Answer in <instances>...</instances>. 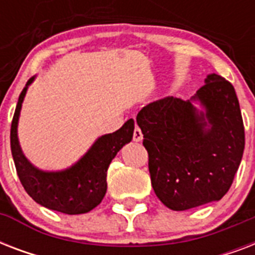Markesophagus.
<instances>
[{
  "label": "esophagus",
  "instance_id": "1",
  "mask_svg": "<svg viewBox=\"0 0 255 255\" xmlns=\"http://www.w3.org/2000/svg\"><path fill=\"white\" fill-rule=\"evenodd\" d=\"M141 139H143V132H141V129H140L137 126L135 127V131H133V141H141Z\"/></svg>",
  "mask_w": 255,
  "mask_h": 255
}]
</instances>
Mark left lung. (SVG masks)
<instances>
[{
	"instance_id": "1",
	"label": "left lung",
	"mask_w": 255,
	"mask_h": 255,
	"mask_svg": "<svg viewBox=\"0 0 255 255\" xmlns=\"http://www.w3.org/2000/svg\"><path fill=\"white\" fill-rule=\"evenodd\" d=\"M136 123L149 156L152 188L167 208L192 209L225 196L245 148L232 83L209 74L190 99L152 102L140 110Z\"/></svg>"
}]
</instances>
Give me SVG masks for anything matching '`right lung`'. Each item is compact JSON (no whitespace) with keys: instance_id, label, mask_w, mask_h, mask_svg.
<instances>
[{"instance_id":"add662e5","label":"right lung","mask_w":255,"mask_h":255,"mask_svg":"<svg viewBox=\"0 0 255 255\" xmlns=\"http://www.w3.org/2000/svg\"><path fill=\"white\" fill-rule=\"evenodd\" d=\"M30 78L18 98L10 129V147L15 169L30 197L47 209L65 214H83L99 205L107 192V169L112 159L132 140L135 122L129 119L112 133L99 136L81 159L61 170H43L25 156L18 139V122Z\"/></svg>"}]
</instances>
